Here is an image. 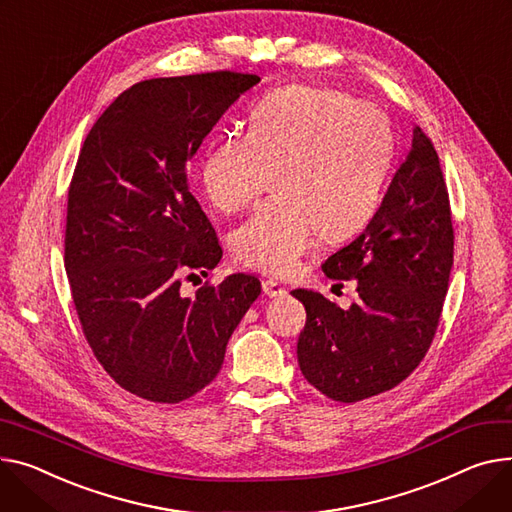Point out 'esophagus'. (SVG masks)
I'll use <instances>...</instances> for the list:
<instances>
[{
	"label": "esophagus",
	"instance_id": "34e87169",
	"mask_svg": "<svg viewBox=\"0 0 512 512\" xmlns=\"http://www.w3.org/2000/svg\"><path fill=\"white\" fill-rule=\"evenodd\" d=\"M263 292L267 294V296H271V298H278V296H286L288 294V288L280 282V280H276V278H267V280H263Z\"/></svg>",
	"mask_w": 512,
	"mask_h": 512
}]
</instances>
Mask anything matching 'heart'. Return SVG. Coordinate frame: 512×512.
<instances>
[{
    "label": "heart",
    "mask_w": 512,
    "mask_h": 512,
    "mask_svg": "<svg viewBox=\"0 0 512 512\" xmlns=\"http://www.w3.org/2000/svg\"><path fill=\"white\" fill-rule=\"evenodd\" d=\"M395 152L389 119L344 92L292 86L263 98L247 133L218 140L199 181L222 214H236L274 181L269 199L232 236L234 257L288 274L319 234L342 241L377 212Z\"/></svg>",
    "instance_id": "heart-1"
}]
</instances>
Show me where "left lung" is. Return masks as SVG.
<instances>
[{
	"mask_svg": "<svg viewBox=\"0 0 512 512\" xmlns=\"http://www.w3.org/2000/svg\"><path fill=\"white\" fill-rule=\"evenodd\" d=\"M453 245L447 183L416 125L377 214L323 263L327 278L356 280L358 302L344 311L319 292H292L306 309L296 346L304 379L333 401L356 403L410 377L440 323Z\"/></svg>",
	"mask_w": 512,
	"mask_h": 512,
	"instance_id": "left-lung-1",
	"label": "left lung"
}]
</instances>
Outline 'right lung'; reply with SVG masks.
<instances>
[{"mask_svg": "<svg viewBox=\"0 0 512 512\" xmlns=\"http://www.w3.org/2000/svg\"><path fill=\"white\" fill-rule=\"evenodd\" d=\"M259 76L154 78L121 92L86 135L67 191L65 271L92 354L125 391L179 403L208 387L261 294L234 274L181 296V276L222 257L189 191L187 160ZM193 276V274H191Z\"/></svg>", "mask_w": 512, "mask_h": 512, "instance_id": "add662e5", "label": "right lung"}]
</instances>
